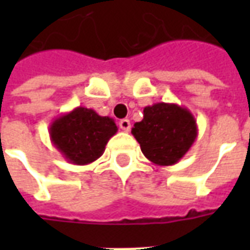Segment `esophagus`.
<instances>
[{
    "instance_id": "obj_1",
    "label": "esophagus",
    "mask_w": 250,
    "mask_h": 250,
    "mask_svg": "<svg viewBox=\"0 0 250 250\" xmlns=\"http://www.w3.org/2000/svg\"><path fill=\"white\" fill-rule=\"evenodd\" d=\"M119 127L122 128V130L125 131V132H128L131 128V123H130V120L128 119H122L119 122Z\"/></svg>"
}]
</instances>
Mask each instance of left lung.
Segmentation results:
<instances>
[{
	"instance_id": "obj_1",
	"label": "left lung",
	"mask_w": 250,
	"mask_h": 250,
	"mask_svg": "<svg viewBox=\"0 0 250 250\" xmlns=\"http://www.w3.org/2000/svg\"><path fill=\"white\" fill-rule=\"evenodd\" d=\"M143 155L158 166L179 162L198 135L197 120L186 107L155 103L143 109V119L132 127Z\"/></svg>"
}]
</instances>
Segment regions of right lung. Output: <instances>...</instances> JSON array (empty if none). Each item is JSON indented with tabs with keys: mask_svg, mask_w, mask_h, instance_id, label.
<instances>
[{
	"mask_svg": "<svg viewBox=\"0 0 250 250\" xmlns=\"http://www.w3.org/2000/svg\"><path fill=\"white\" fill-rule=\"evenodd\" d=\"M118 132L115 120L91 108L76 107L49 125L53 146L72 165L84 166L103 155L105 145Z\"/></svg>",
	"mask_w": 250,
	"mask_h": 250,
	"instance_id": "1",
	"label": "right lung"
}]
</instances>
